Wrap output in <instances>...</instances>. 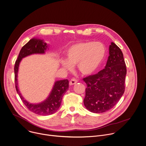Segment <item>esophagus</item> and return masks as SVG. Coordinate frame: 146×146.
I'll return each instance as SVG.
<instances>
[{"mask_svg":"<svg viewBox=\"0 0 146 146\" xmlns=\"http://www.w3.org/2000/svg\"><path fill=\"white\" fill-rule=\"evenodd\" d=\"M77 82V80L76 79V78H72L70 80V82H69V84L70 85H74L75 84H76Z\"/></svg>","mask_w":146,"mask_h":146,"instance_id":"34e87169","label":"esophagus"}]
</instances>
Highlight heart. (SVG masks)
Returning a JSON list of instances; mask_svg holds the SVG:
<instances>
[{"label": "heart", "instance_id": "heart-1", "mask_svg": "<svg viewBox=\"0 0 146 146\" xmlns=\"http://www.w3.org/2000/svg\"><path fill=\"white\" fill-rule=\"evenodd\" d=\"M66 54L67 60L62 61V66L68 70H72L73 66L77 65L82 74L88 75L99 67L104 58L106 48L99 42H84L72 46Z\"/></svg>", "mask_w": 146, "mask_h": 146}]
</instances>
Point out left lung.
<instances>
[{
	"label": "left lung",
	"instance_id": "left-lung-1",
	"mask_svg": "<svg viewBox=\"0 0 146 146\" xmlns=\"http://www.w3.org/2000/svg\"><path fill=\"white\" fill-rule=\"evenodd\" d=\"M109 50L105 68L82 79L86 85L84 104L93 113H103L112 109L125 90L127 69L123 53L113 42Z\"/></svg>",
	"mask_w": 146,
	"mask_h": 146
}]
</instances>
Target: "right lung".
Returning <instances> with one entry per match:
<instances>
[{"instance_id":"obj_1","label":"right lung","mask_w":146,"mask_h":146,"mask_svg":"<svg viewBox=\"0 0 146 146\" xmlns=\"http://www.w3.org/2000/svg\"><path fill=\"white\" fill-rule=\"evenodd\" d=\"M47 47V43H44L42 40L34 38L30 39L21 48L14 66L15 84L17 92L27 109L39 115H50L57 112L61 106L62 97L69 88V81L68 80L56 81L48 98L43 103L38 104L29 103L24 100L21 94L18 87L17 74L19 65L21 60L32 54L44 53Z\"/></svg>"}]
</instances>
